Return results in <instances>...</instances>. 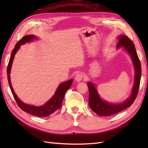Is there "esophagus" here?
I'll return each mask as SVG.
<instances>
[{"instance_id":"34e87169","label":"esophagus","mask_w":148,"mask_h":148,"mask_svg":"<svg viewBox=\"0 0 148 148\" xmlns=\"http://www.w3.org/2000/svg\"><path fill=\"white\" fill-rule=\"evenodd\" d=\"M83 76L82 73H78L75 75L74 79L77 82H80L83 79Z\"/></svg>"}]
</instances>
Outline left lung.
<instances>
[{"label": "left lung", "mask_w": 148, "mask_h": 148, "mask_svg": "<svg viewBox=\"0 0 148 148\" xmlns=\"http://www.w3.org/2000/svg\"><path fill=\"white\" fill-rule=\"evenodd\" d=\"M118 42L116 48L123 47V50L129 54L134 68L135 75L134 86L132 88L131 95L128 98L121 103H108L103 99L99 96L97 88L94 83L89 82L87 84L89 88V105L91 110L101 116H107L118 113L131 106L137 97L140 82L142 69L140 62L138 59L135 49V45L133 41H131L125 35H119L117 37Z\"/></svg>", "instance_id": "left-lung-1"}]
</instances>
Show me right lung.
I'll use <instances>...</instances> for the list:
<instances>
[{
  "mask_svg": "<svg viewBox=\"0 0 148 148\" xmlns=\"http://www.w3.org/2000/svg\"><path fill=\"white\" fill-rule=\"evenodd\" d=\"M35 39H38L35 35H25L22 38L21 40H20L15 45V48L12 50L11 55L10 57V59L8 63L7 68V74H8V83L10 85V87L11 90L12 92V94L14 96V99L16 101V102L19 106V107L23 111H25L29 114L36 116H40V117H47L49 116L50 114H52L59 108H60L62 106V101L65 94V92L66 90L71 87L73 79H71L66 82L61 83L59 84V86L58 87L55 93L53 95V97L47 101L44 105L41 106H35L33 105H30L23 103L22 101H21L17 95L15 94L11 82V78H10V73L11 67L12 65V62L14 59L15 54L18 51L19 49L20 48V45H22L26 43L30 42L31 41H34Z\"/></svg>",
  "mask_w": 148,
  "mask_h": 148,
  "instance_id": "1",
  "label": "right lung"
}]
</instances>
